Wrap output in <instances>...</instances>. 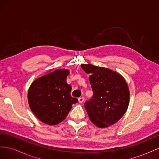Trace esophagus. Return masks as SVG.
<instances>
[{
	"mask_svg": "<svg viewBox=\"0 0 159 159\" xmlns=\"http://www.w3.org/2000/svg\"><path fill=\"white\" fill-rule=\"evenodd\" d=\"M78 101H79V102L80 103H83L84 102V97H80V98H78Z\"/></svg>",
	"mask_w": 159,
	"mask_h": 159,
	"instance_id": "34e87169",
	"label": "esophagus"
}]
</instances>
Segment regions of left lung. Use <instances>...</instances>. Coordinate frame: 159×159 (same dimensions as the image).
Returning a JSON list of instances; mask_svg holds the SVG:
<instances>
[{
  "mask_svg": "<svg viewBox=\"0 0 159 159\" xmlns=\"http://www.w3.org/2000/svg\"><path fill=\"white\" fill-rule=\"evenodd\" d=\"M89 74L93 97L85 103V109L95 125L107 127L117 123L128 108L129 90L123 77L108 68L81 64Z\"/></svg>",
  "mask_w": 159,
  "mask_h": 159,
  "instance_id": "left-lung-1",
  "label": "left lung"
}]
</instances>
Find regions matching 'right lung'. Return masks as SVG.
<instances>
[{
    "label": "right lung",
    "mask_w": 159,
    "mask_h": 159,
    "mask_svg": "<svg viewBox=\"0 0 159 159\" xmlns=\"http://www.w3.org/2000/svg\"><path fill=\"white\" fill-rule=\"evenodd\" d=\"M67 70L57 69L35 80L28 92V104L35 116L49 125L66 119L72 105L78 102L71 97V87L66 82Z\"/></svg>",
    "instance_id": "add662e5"
}]
</instances>
